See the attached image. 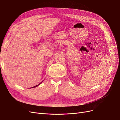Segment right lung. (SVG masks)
I'll return each mask as SVG.
<instances>
[{"instance_id": "1", "label": "right lung", "mask_w": 120, "mask_h": 120, "mask_svg": "<svg viewBox=\"0 0 120 120\" xmlns=\"http://www.w3.org/2000/svg\"><path fill=\"white\" fill-rule=\"evenodd\" d=\"M41 82L40 83H39V84H38V85H36V86H34V87H33L32 88H34V87H37V86H38V85H39L40 84H41Z\"/></svg>"}]
</instances>
